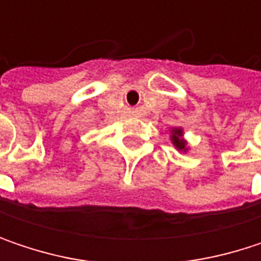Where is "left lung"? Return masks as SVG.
Returning <instances> with one entry per match:
<instances>
[{
	"instance_id": "1",
	"label": "left lung",
	"mask_w": 261,
	"mask_h": 261,
	"mask_svg": "<svg viewBox=\"0 0 261 261\" xmlns=\"http://www.w3.org/2000/svg\"><path fill=\"white\" fill-rule=\"evenodd\" d=\"M172 140H174V145L178 149H184L186 142L181 139V130H174V133H172Z\"/></svg>"
}]
</instances>
